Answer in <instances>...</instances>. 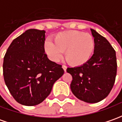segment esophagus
<instances>
[{
  "instance_id": "obj_1",
  "label": "esophagus",
  "mask_w": 122,
  "mask_h": 122,
  "mask_svg": "<svg viewBox=\"0 0 122 122\" xmlns=\"http://www.w3.org/2000/svg\"><path fill=\"white\" fill-rule=\"evenodd\" d=\"M62 68L63 69L64 71L66 72V70H67V66H65V65H62Z\"/></svg>"
}]
</instances>
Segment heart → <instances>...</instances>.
Instances as JSON below:
<instances>
[{
    "instance_id": "1",
    "label": "heart",
    "mask_w": 122,
    "mask_h": 122,
    "mask_svg": "<svg viewBox=\"0 0 122 122\" xmlns=\"http://www.w3.org/2000/svg\"><path fill=\"white\" fill-rule=\"evenodd\" d=\"M44 49L51 61H59L65 51V57L69 64L81 66L92 57L95 41L89 33L71 30L56 34L53 42L50 39L46 41Z\"/></svg>"
}]
</instances>
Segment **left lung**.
<instances>
[{
	"instance_id": "left-lung-1",
	"label": "left lung",
	"mask_w": 122,
	"mask_h": 122,
	"mask_svg": "<svg viewBox=\"0 0 122 122\" xmlns=\"http://www.w3.org/2000/svg\"><path fill=\"white\" fill-rule=\"evenodd\" d=\"M95 41L93 55L85 64L68 67L73 77L71 89L85 102L94 103L105 99L113 87L117 73L116 51L105 37L91 29Z\"/></svg>"
}]
</instances>
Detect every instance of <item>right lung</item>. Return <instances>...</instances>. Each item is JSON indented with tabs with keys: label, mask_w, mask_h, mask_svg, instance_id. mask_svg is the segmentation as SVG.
I'll use <instances>...</instances> for the list:
<instances>
[{
	"label": "right lung",
	"mask_w": 122,
	"mask_h": 122,
	"mask_svg": "<svg viewBox=\"0 0 122 122\" xmlns=\"http://www.w3.org/2000/svg\"><path fill=\"white\" fill-rule=\"evenodd\" d=\"M45 31L31 29L12 41L3 61L6 85L14 99L24 106L43 102L64 73L61 65L45 53Z\"/></svg>",
	"instance_id": "1"
}]
</instances>
